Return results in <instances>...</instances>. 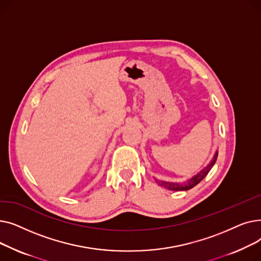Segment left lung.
I'll use <instances>...</instances> for the list:
<instances>
[{
  "label": "left lung",
  "mask_w": 261,
  "mask_h": 261,
  "mask_svg": "<svg viewBox=\"0 0 261 261\" xmlns=\"http://www.w3.org/2000/svg\"><path fill=\"white\" fill-rule=\"evenodd\" d=\"M217 158H218V150L215 152L212 161L207 164L206 166H205L201 171H199L197 174H195L193 177H190L189 180H187L186 182L184 183H174V182H166V181H162V180H158L155 179L156 183L160 185V186H163L165 187L169 190H174V191H177V190H188L190 188L195 187L197 184H199L205 176L207 175V173L210 172V170L213 168V166L215 165V163L217 161Z\"/></svg>",
  "instance_id": "8db88e82"
}]
</instances>
